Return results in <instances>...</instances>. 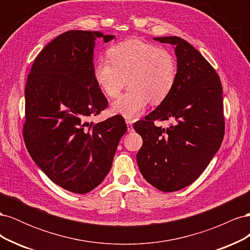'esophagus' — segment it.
<instances>
[{
	"label": "esophagus",
	"instance_id": "obj_1",
	"mask_svg": "<svg viewBox=\"0 0 250 250\" xmlns=\"http://www.w3.org/2000/svg\"><path fill=\"white\" fill-rule=\"evenodd\" d=\"M126 124H127V130L128 132H132L133 129V125H132V121L131 120H126Z\"/></svg>",
	"mask_w": 250,
	"mask_h": 250
}]
</instances>
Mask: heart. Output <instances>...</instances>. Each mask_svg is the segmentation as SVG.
<instances>
[{
  "label": "heart",
  "mask_w": 250,
  "mask_h": 250,
  "mask_svg": "<svg viewBox=\"0 0 250 250\" xmlns=\"http://www.w3.org/2000/svg\"><path fill=\"white\" fill-rule=\"evenodd\" d=\"M108 59L98 60L94 77L105 95L116 98L127 84L129 88L112 104L113 112L135 119L148 103L164 102L177 79V60L172 53L153 43L126 40L111 46ZM127 81H125V79Z\"/></svg>",
  "instance_id": "1"
}]
</instances>
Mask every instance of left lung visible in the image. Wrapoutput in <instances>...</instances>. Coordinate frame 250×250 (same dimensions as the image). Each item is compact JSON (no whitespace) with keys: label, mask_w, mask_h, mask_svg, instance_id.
<instances>
[{"label":"left lung","mask_w":250,"mask_h":250,"mask_svg":"<svg viewBox=\"0 0 250 250\" xmlns=\"http://www.w3.org/2000/svg\"><path fill=\"white\" fill-rule=\"evenodd\" d=\"M154 40L175 47L177 79L167 99L133 125L143 139L137 161L150 185L175 192L194 183L221 146L222 84L214 67L187 41L177 36ZM171 118L177 122L166 130L155 125V120Z\"/></svg>","instance_id":"obj_1"}]
</instances>
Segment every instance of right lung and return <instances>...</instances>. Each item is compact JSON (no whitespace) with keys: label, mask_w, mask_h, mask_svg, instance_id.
<instances>
[{"label":"right lung","mask_w":250,"mask_h":250,"mask_svg":"<svg viewBox=\"0 0 250 250\" xmlns=\"http://www.w3.org/2000/svg\"><path fill=\"white\" fill-rule=\"evenodd\" d=\"M99 37L107 42L115 36L83 30L58 35L36 56L25 87L29 153L53 183L76 194L102 183L127 130L122 116L88 122L108 104L94 77Z\"/></svg>","instance_id":"right-lung-1"}]
</instances>
